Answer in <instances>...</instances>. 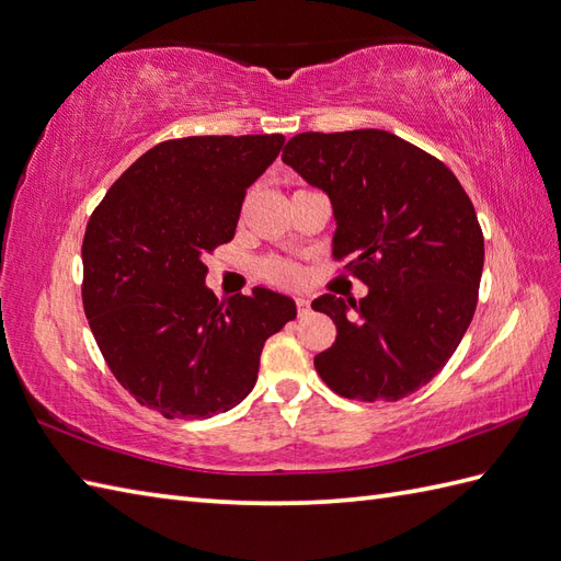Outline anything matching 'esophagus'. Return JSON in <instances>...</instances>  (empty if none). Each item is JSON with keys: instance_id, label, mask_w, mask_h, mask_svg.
I'll return each instance as SVG.
<instances>
[{"instance_id": "esophagus-1", "label": "esophagus", "mask_w": 561, "mask_h": 561, "mask_svg": "<svg viewBox=\"0 0 561 561\" xmlns=\"http://www.w3.org/2000/svg\"><path fill=\"white\" fill-rule=\"evenodd\" d=\"M310 301L308 298H296V312H298V318H306V316H310Z\"/></svg>"}]
</instances>
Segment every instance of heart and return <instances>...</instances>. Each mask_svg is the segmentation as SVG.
<instances>
[{
	"label": "heart",
	"instance_id": "heart-1",
	"mask_svg": "<svg viewBox=\"0 0 561 561\" xmlns=\"http://www.w3.org/2000/svg\"><path fill=\"white\" fill-rule=\"evenodd\" d=\"M257 275L272 284H294L298 279V267L289 260L267 257L257 265Z\"/></svg>",
	"mask_w": 561,
	"mask_h": 561
}]
</instances>
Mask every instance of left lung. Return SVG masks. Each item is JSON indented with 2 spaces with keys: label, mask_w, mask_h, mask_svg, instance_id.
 <instances>
[{
  "label": "left lung",
  "mask_w": 561,
  "mask_h": 561,
  "mask_svg": "<svg viewBox=\"0 0 561 561\" xmlns=\"http://www.w3.org/2000/svg\"><path fill=\"white\" fill-rule=\"evenodd\" d=\"M282 160L330 195L334 260L368 284L358 304H312L336 324L318 375L356 401L413 394L473 320L485 243L471 198L445 162L380 128L298 134Z\"/></svg>",
  "instance_id": "1"
}]
</instances>
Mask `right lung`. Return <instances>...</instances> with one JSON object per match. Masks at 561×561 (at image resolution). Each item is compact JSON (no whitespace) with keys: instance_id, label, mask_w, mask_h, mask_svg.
<instances>
[{"instance_id":"1","label":"right lung","mask_w":561,"mask_h":561,"mask_svg":"<svg viewBox=\"0 0 561 561\" xmlns=\"http://www.w3.org/2000/svg\"><path fill=\"white\" fill-rule=\"evenodd\" d=\"M282 134L164 140L114 181L83 237V310L110 370L164 419H210L251 394L267 336L296 318L257 286L219 298L205 255L237 231Z\"/></svg>"}]
</instances>
